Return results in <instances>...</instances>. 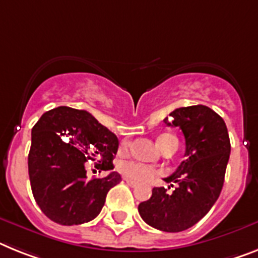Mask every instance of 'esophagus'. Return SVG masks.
<instances>
[{"label":"esophagus","mask_w":258,"mask_h":258,"mask_svg":"<svg viewBox=\"0 0 258 258\" xmlns=\"http://www.w3.org/2000/svg\"><path fill=\"white\" fill-rule=\"evenodd\" d=\"M124 181L127 182V185H130L131 187H136L138 186V182H135V181H133V179L130 178H124Z\"/></svg>","instance_id":"34e87169"}]
</instances>
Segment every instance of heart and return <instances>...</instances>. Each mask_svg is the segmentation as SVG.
<instances>
[{"label": "heart", "instance_id": "b5f03b06", "mask_svg": "<svg viewBox=\"0 0 258 258\" xmlns=\"http://www.w3.org/2000/svg\"><path fill=\"white\" fill-rule=\"evenodd\" d=\"M157 144H159L160 148L164 151L172 144H178L177 142V138L172 134H162L157 138ZM123 148H127L128 147V143L123 142L122 143ZM119 169L120 172L124 174L127 178L133 179V181H136V182H147V181H151L155 176L159 174V172L151 166L143 165V164H139V162H134V161H128V162H123L119 166Z\"/></svg>", "mask_w": 258, "mask_h": 258}]
</instances>
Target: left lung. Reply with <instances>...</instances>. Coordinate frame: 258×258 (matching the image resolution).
<instances>
[{
    "mask_svg": "<svg viewBox=\"0 0 258 258\" xmlns=\"http://www.w3.org/2000/svg\"><path fill=\"white\" fill-rule=\"evenodd\" d=\"M164 122L182 130L185 160L172 176L164 178L177 183L176 189L168 192L165 187H153L152 197L138 210L153 228L181 232L202 219L219 198L231 143L223 118L207 106L179 107Z\"/></svg>",
    "mask_w": 258,
    "mask_h": 258,
    "instance_id": "1",
    "label": "left lung"
}]
</instances>
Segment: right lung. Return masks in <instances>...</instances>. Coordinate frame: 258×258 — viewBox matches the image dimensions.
Listing matches in <instances>:
<instances>
[{
    "label": "right lung",
    "instance_id": "add662e5",
    "mask_svg": "<svg viewBox=\"0 0 258 258\" xmlns=\"http://www.w3.org/2000/svg\"><path fill=\"white\" fill-rule=\"evenodd\" d=\"M118 146V138L85 110L60 106L44 112L32 127L29 153L31 190L43 214L62 226L94 219L122 178L116 172L88 178L86 162L112 170Z\"/></svg>",
    "mask_w": 258,
    "mask_h": 258
}]
</instances>
